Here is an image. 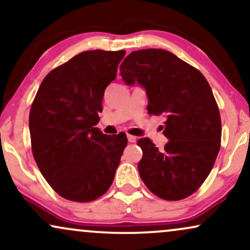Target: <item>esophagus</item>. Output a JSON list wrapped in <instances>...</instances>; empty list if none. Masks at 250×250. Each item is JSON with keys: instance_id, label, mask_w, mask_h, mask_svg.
<instances>
[{"instance_id": "34e87169", "label": "esophagus", "mask_w": 250, "mask_h": 250, "mask_svg": "<svg viewBox=\"0 0 250 250\" xmlns=\"http://www.w3.org/2000/svg\"><path fill=\"white\" fill-rule=\"evenodd\" d=\"M128 142H129V143H135V142H136V137H135V136L128 135Z\"/></svg>"}]
</instances>
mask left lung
I'll return each instance as SVG.
<instances>
[{
    "mask_svg": "<svg viewBox=\"0 0 250 250\" xmlns=\"http://www.w3.org/2000/svg\"><path fill=\"white\" fill-rule=\"evenodd\" d=\"M120 75L129 86L144 88L148 114L166 118L163 134L169 141L163 150L146 137L137 142L141 179L163 200L188 197L210 174L220 148L222 122L209 83L173 53L154 48L131 52Z\"/></svg>",
    "mask_w": 250,
    "mask_h": 250,
    "instance_id": "1",
    "label": "left lung"
}]
</instances>
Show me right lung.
<instances>
[{
    "instance_id": "1",
    "label": "right lung",
    "mask_w": 250,
    "mask_h": 250,
    "mask_svg": "<svg viewBox=\"0 0 250 250\" xmlns=\"http://www.w3.org/2000/svg\"><path fill=\"white\" fill-rule=\"evenodd\" d=\"M125 54L80 53L43 78L33 100L28 127L34 160L50 187L69 201L97 200L114 180L127 136L105 135L94 125Z\"/></svg>"
}]
</instances>
